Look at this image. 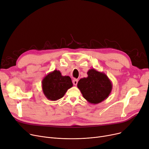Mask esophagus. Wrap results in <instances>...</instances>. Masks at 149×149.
<instances>
[{
	"label": "esophagus",
	"instance_id": "esophagus-1",
	"mask_svg": "<svg viewBox=\"0 0 149 149\" xmlns=\"http://www.w3.org/2000/svg\"><path fill=\"white\" fill-rule=\"evenodd\" d=\"M78 80L77 79H74L73 80V81H72V83H73V84H74V85H77V83H78Z\"/></svg>",
	"mask_w": 149,
	"mask_h": 149
}]
</instances>
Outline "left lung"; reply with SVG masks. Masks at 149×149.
Returning <instances> with one entry per match:
<instances>
[{
    "label": "left lung",
    "instance_id": "8db88e82",
    "mask_svg": "<svg viewBox=\"0 0 149 149\" xmlns=\"http://www.w3.org/2000/svg\"><path fill=\"white\" fill-rule=\"evenodd\" d=\"M87 77L81 78L77 84L83 96L89 103L97 104L110 95L113 84L108 76L95 69H89Z\"/></svg>",
    "mask_w": 149,
    "mask_h": 149
}]
</instances>
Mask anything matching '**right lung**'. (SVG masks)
Returning <instances> with one entry per match:
<instances>
[{"label":"right lung","instance_id":"obj_1","mask_svg":"<svg viewBox=\"0 0 149 149\" xmlns=\"http://www.w3.org/2000/svg\"><path fill=\"white\" fill-rule=\"evenodd\" d=\"M72 86L70 77L62 76L61 72L57 70L48 73L42 81V92L50 101H57L62 98L68 89Z\"/></svg>","mask_w":149,"mask_h":149}]
</instances>
